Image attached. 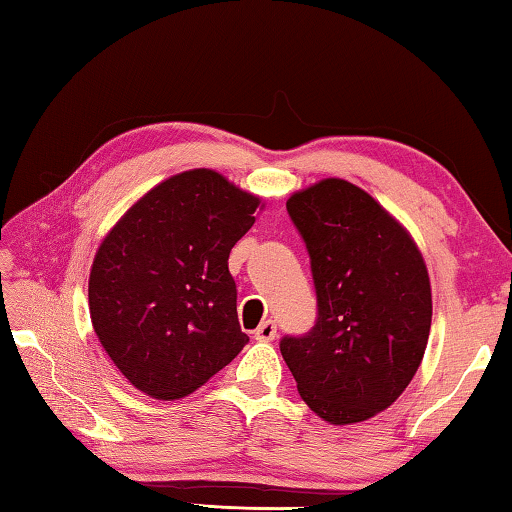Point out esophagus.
Listing matches in <instances>:
<instances>
[{"label":"esophagus","instance_id":"1","mask_svg":"<svg viewBox=\"0 0 512 512\" xmlns=\"http://www.w3.org/2000/svg\"><path fill=\"white\" fill-rule=\"evenodd\" d=\"M275 334H277L275 320H264V323L255 329V339L257 341H273Z\"/></svg>","mask_w":512,"mask_h":512}]
</instances>
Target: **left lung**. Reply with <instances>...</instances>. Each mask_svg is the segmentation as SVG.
<instances>
[{"label": "left lung", "mask_w": 512, "mask_h": 512, "mask_svg": "<svg viewBox=\"0 0 512 512\" xmlns=\"http://www.w3.org/2000/svg\"><path fill=\"white\" fill-rule=\"evenodd\" d=\"M287 212L305 241L316 323L282 336L298 393L332 424L391 406L418 370L431 327L424 259L375 198L341 178L293 194Z\"/></svg>", "instance_id": "8db88e82"}]
</instances>
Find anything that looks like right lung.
Masks as SVG:
<instances>
[{"label": "right lung", "mask_w": 512, "mask_h": 512, "mask_svg": "<svg viewBox=\"0 0 512 512\" xmlns=\"http://www.w3.org/2000/svg\"><path fill=\"white\" fill-rule=\"evenodd\" d=\"M257 205L221 173L194 169L153 187L103 239L90 273L92 325L142 393H194L248 343L228 257Z\"/></svg>", "instance_id": "obj_1"}]
</instances>
